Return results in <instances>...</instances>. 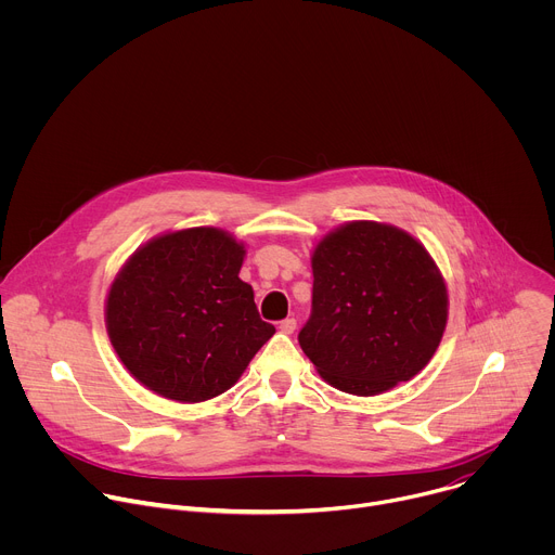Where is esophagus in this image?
<instances>
[{
	"label": "esophagus",
	"instance_id": "1",
	"mask_svg": "<svg viewBox=\"0 0 555 555\" xmlns=\"http://www.w3.org/2000/svg\"><path fill=\"white\" fill-rule=\"evenodd\" d=\"M279 330H281V334H294V330H296V321H294V319H285V321H281Z\"/></svg>",
	"mask_w": 555,
	"mask_h": 555
}]
</instances>
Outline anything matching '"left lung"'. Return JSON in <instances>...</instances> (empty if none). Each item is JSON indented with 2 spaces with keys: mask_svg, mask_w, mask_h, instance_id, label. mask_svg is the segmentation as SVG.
Instances as JSON below:
<instances>
[{
  "mask_svg": "<svg viewBox=\"0 0 555 555\" xmlns=\"http://www.w3.org/2000/svg\"><path fill=\"white\" fill-rule=\"evenodd\" d=\"M311 272V313L298 343L325 382L377 395L430 362L448 321V292L409 232L349 221L315 246Z\"/></svg>",
  "mask_w": 555,
  "mask_h": 555,
  "instance_id": "obj_1",
  "label": "left lung"
}]
</instances>
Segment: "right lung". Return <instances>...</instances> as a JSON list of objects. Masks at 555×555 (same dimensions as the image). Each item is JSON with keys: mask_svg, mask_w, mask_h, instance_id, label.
<instances>
[{"mask_svg": "<svg viewBox=\"0 0 555 555\" xmlns=\"http://www.w3.org/2000/svg\"><path fill=\"white\" fill-rule=\"evenodd\" d=\"M244 255L219 228H186L155 236L116 274L107 334L149 390L186 404L217 398L274 336L240 279Z\"/></svg>", "mask_w": 555, "mask_h": 555, "instance_id": "add662e5", "label": "right lung"}]
</instances>
